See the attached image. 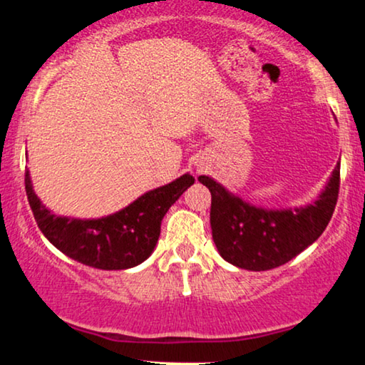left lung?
<instances>
[{
  "label": "left lung",
  "mask_w": 365,
  "mask_h": 365,
  "mask_svg": "<svg viewBox=\"0 0 365 365\" xmlns=\"http://www.w3.org/2000/svg\"><path fill=\"white\" fill-rule=\"evenodd\" d=\"M198 182L212 193L210 225L218 254L239 269L262 272L287 264L322 235L337 203L341 165L317 200L294 208L255 207L207 175Z\"/></svg>",
  "instance_id": "obj_1"
}]
</instances>
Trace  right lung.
Wrapping results in <instances>:
<instances>
[{"label":"right lung","mask_w":365,"mask_h":365,"mask_svg":"<svg viewBox=\"0 0 365 365\" xmlns=\"http://www.w3.org/2000/svg\"><path fill=\"white\" fill-rule=\"evenodd\" d=\"M193 182L185 173L143 193L120 212L81 220L48 210L33 190L30 172L24 175L28 202L43 235L70 259L101 270L132 269L147 260L158 242L165 213Z\"/></svg>","instance_id":"1"}]
</instances>
